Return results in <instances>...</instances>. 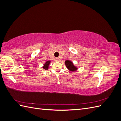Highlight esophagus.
I'll list each match as a JSON object with an SVG mask.
<instances>
[{"instance_id":"34e87169","label":"esophagus","mask_w":121,"mask_h":121,"mask_svg":"<svg viewBox=\"0 0 121 121\" xmlns=\"http://www.w3.org/2000/svg\"><path fill=\"white\" fill-rule=\"evenodd\" d=\"M55 60H56V61H60V59L59 58H55Z\"/></svg>"}]
</instances>
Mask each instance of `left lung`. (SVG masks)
I'll use <instances>...</instances> for the list:
<instances>
[{"mask_svg": "<svg viewBox=\"0 0 121 121\" xmlns=\"http://www.w3.org/2000/svg\"><path fill=\"white\" fill-rule=\"evenodd\" d=\"M65 63L67 68L71 72H75L78 69L76 66H75L73 62L71 60H66L65 61Z\"/></svg>", "mask_w": 121, "mask_h": 121, "instance_id": "1", "label": "left lung"}]
</instances>
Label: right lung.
<instances>
[{"label": "right lung", "mask_w": 121, "mask_h": 121, "mask_svg": "<svg viewBox=\"0 0 121 121\" xmlns=\"http://www.w3.org/2000/svg\"><path fill=\"white\" fill-rule=\"evenodd\" d=\"M51 63V60H48V61H46L45 64L43 65V68L44 69H46V70H47V69H48L49 68V65L50 64V63Z\"/></svg>", "instance_id": "1"}]
</instances>
